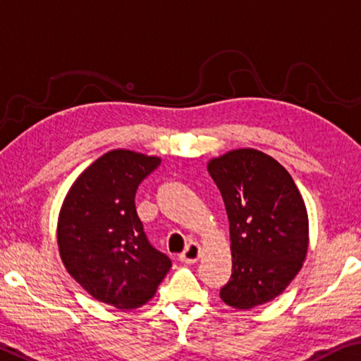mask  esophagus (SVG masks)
<instances>
[{"mask_svg": "<svg viewBox=\"0 0 361 361\" xmlns=\"http://www.w3.org/2000/svg\"><path fill=\"white\" fill-rule=\"evenodd\" d=\"M200 257H201V247L197 245V243L192 242L186 247V250L181 253L180 260L183 263H188V265H192V263H196L197 260H200Z\"/></svg>", "mask_w": 361, "mask_h": 361, "instance_id": "obj_1", "label": "esophagus"}]
</instances>
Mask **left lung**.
<instances>
[{
    "label": "left lung",
    "instance_id": "obj_1",
    "mask_svg": "<svg viewBox=\"0 0 361 361\" xmlns=\"http://www.w3.org/2000/svg\"><path fill=\"white\" fill-rule=\"evenodd\" d=\"M229 217L232 276L221 299L233 309L262 306L302 268L309 219L293 176L273 157L235 149L207 161Z\"/></svg>",
    "mask_w": 361,
    "mask_h": 361
}]
</instances>
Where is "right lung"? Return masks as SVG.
<instances>
[{
  "instance_id": "right-lung-1",
  "label": "right lung",
  "mask_w": 361,
  "mask_h": 361,
  "mask_svg": "<svg viewBox=\"0 0 361 361\" xmlns=\"http://www.w3.org/2000/svg\"><path fill=\"white\" fill-rule=\"evenodd\" d=\"M160 157L118 149L101 155L73 181L59 212L57 243L70 276L96 301L144 306L171 268L147 240L135 211L140 181Z\"/></svg>"
}]
</instances>
